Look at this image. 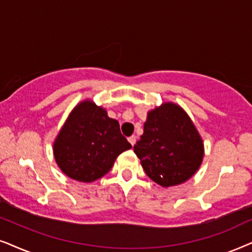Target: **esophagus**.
<instances>
[{
  "label": "esophagus",
  "instance_id": "obj_1",
  "mask_svg": "<svg viewBox=\"0 0 252 252\" xmlns=\"http://www.w3.org/2000/svg\"><path fill=\"white\" fill-rule=\"evenodd\" d=\"M129 143L131 144V145L133 146L136 144V136H131V137H129Z\"/></svg>",
  "mask_w": 252,
  "mask_h": 252
}]
</instances>
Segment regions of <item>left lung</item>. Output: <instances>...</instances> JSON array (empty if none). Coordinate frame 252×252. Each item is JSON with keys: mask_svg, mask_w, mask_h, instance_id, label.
Segmentation results:
<instances>
[{"mask_svg": "<svg viewBox=\"0 0 252 252\" xmlns=\"http://www.w3.org/2000/svg\"><path fill=\"white\" fill-rule=\"evenodd\" d=\"M133 151L146 175L167 188L186 182L198 170L204 144L188 114L166 102L147 113L144 133Z\"/></svg>", "mask_w": 252, "mask_h": 252, "instance_id": "8db88e82", "label": "left lung"}]
</instances>
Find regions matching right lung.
Segmentation results:
<instances>
[{
  "mask_svg": "<svg viewBox=\"0 0 252 252\" xmlns=\"http://www.w3.org/2000/svg\"><path fill=\"white\" fill-rule=\"evenodd\" d=\"M131 149L116 120L91 100L77 105L54 142V157L63 173L79 182H93L109 172L114 161Z\"/></svg>",
  "mask_w": 252,
  "mask_h": 252,
  "instance_id": "add662e5",
  "label": "right lung"
}]
</instances>
